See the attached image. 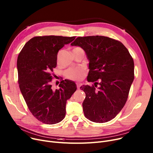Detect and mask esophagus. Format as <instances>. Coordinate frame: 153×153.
Returning <instances> with one entry per match:
<instances>
[{
    "label": "esophagus",
    "mask_w": 153,
    "mask_h": 153,
    "mask_svg": "<svg viewBox=\"0 0 153 153\" xmlns=\"http://www.w3.org/2000/svg\"><path fill=\"white\" fill-rule=\"evenodd\" d=\"M76 85H77V89H80V87H81V86L82 85H81V84H80V83H77V84H76Z\"/></svg>",
    "instance_id": "esophagus-1"
}]
</instances>
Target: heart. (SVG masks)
I'll list each match as a JSON object with an SVG mask.
<instances>
[{"label": "heart", "instance_id": "heart-1", "mask_svg": "<svg viewBox=\"0 0 153 153\" xmlns=\"http://www.w3.org/2000/svg\"><path fill=\"white\" fill-rule=\"evenodd\" d=\"M80 48L79 47H76L74 49ZM66 77L71 81H78L81 80L85 74V70L82 68H71L66 72Z\"/></svg>", "mask_w": 153, "mask_h": 153}]
</instances>
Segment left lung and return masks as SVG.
Listing matches in <instances>:
<instances>
[{
    "label": "left lung",
    "instance_id": "left-lung-1",
    "mask_svg": "<svg viewBox=\"0 0 153 153\" xmlns=\"http://www.w3.org/2000/svg\"><path fill=\"white\" fill-rule=\"evenodd\" d=\"M71 45L85 51L90 69L87 81L95 82L81 87L85 94V117L95 123L110 121L128 99L134 77L132 56L122 42L107 36H79Z\"/></svg>",
    "mask_w": 153,
    "mask_h": 153
}]
</instances>
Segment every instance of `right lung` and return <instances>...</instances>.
Instances as JSON below:
<instances>
[{
	"mask_svg": "<svg viewBox=\"0 0 153 153\" xmlns=\"http://www.w3.org/2000/svg\"><path fill=\"white\" fill-rule=\"evenodd\" d=\"M76 36H38L24 45L17 58L18 82L31 113L47 125L58 123L65 117L66 101L77 89L74 82L62 80L59 89L51 85L59 50Z\"/></svg>",
	"mask_w": 153,
	"mask_h": 153,
	"instance_id": "add662e5",
	"label": "right lung"
}]
</instances>
